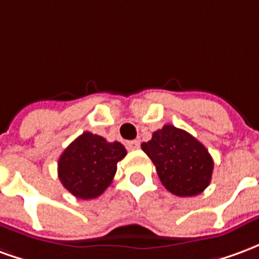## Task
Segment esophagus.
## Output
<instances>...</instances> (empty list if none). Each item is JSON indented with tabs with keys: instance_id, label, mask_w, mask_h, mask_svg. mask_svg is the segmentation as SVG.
I'll return each mask as SVG.
<instances>
[{
	"instance_id": "34e87169",
	"label": "esophagus",
	"mask_w": 259,
	"mask_h": 259,
	"mask_svg": "<svg viewBox=\"0 0 259 259\" xmlns=\"http://www.w3.org/2000/svg\"><path fill=\"white\" fill-rule=\"evenodd\" d=\"M126 146L129 150H137L139 147H140V141L139 140H133V141H127L126 143Z\"/></svg>"
}]
</instances>
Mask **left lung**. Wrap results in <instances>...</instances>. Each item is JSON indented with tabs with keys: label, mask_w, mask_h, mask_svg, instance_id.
I'll return each instance as SVG.
<instances>
[{
	"label": "left lung",
	"mask_w": 259,
	"mask_h": 259,
	"mask_svg": "<svg viewBox=\"0 0 259 259\" xmlns=\"http://www.w3.org/2000/svg\"><path fill=\"white\" fill-rule=\"evenodd\" d=\"M150 157L161 183L172 194L193 197L205 190L211 182L213 161L205 147L185 130L172 124L152 133L141 144Z\"/></svg>",
	"instance_id": "obj_1"
}]
</instances>
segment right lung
<instances>
[{
    "mask_svg": "<svg viewBox=\"0 0 259 259\" xmlns=\"http://www.w3.org/2000/svg\"><path fill=\"white\" fill-rule=\"evenodd\" d=\"M126 154L119 141L108 143L101 136L84 132L59 157V180L74 197L96 198L112 183L116 165Z\"/></svg>",
    "mask_w": 259,
    "mask_h": 259,
    "instance_id": "add662e5",
    "label": "right lung"
}]
</instances>
